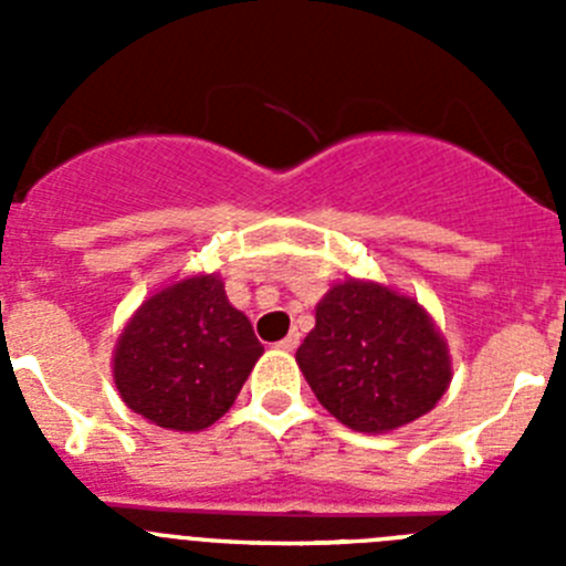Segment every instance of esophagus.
<instances>
[{
    "label": "esophagus",
    "instance_id": "esophagus-1",
    "mask_svg": "<svg viewBox=\"0 0 566 566\" xmlns=\"http://www.w3.org/2000/svg\"><path fill=\"white\" fill-rule=\"evenodd\" d=\"M300 345V334L297 332H292L289 334V337H283L277 343V348H283V352H294V348H297Z\"/></svg>",
    "mask_w": 566,
    "mask_h": 566
}]
</instances>
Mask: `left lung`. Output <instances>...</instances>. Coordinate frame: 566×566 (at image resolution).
<instances>
[{"label": "left lung", "mask_w": 566, "mask_h": 566, "mask_svg": "<svg viewBox=\"0 0 566 566\" xmlns=\"http://www.w3.org/2000/svg\"><path fill=\"white\" fill-rule=\"evenodd\" d=\"M300 371L332 417L388 433L424 417L451 385V357L413 297L365 280L337 283L297 348Z\"/></svg>", "instance_id": "obj_1"}]
</instances>
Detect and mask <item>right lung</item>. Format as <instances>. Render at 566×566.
Segmentation results:
<instances>
[{"label":"right lung","mask_w":566,"mask_h":566,"mask_svg":"<svg viewBox=\"0 0 566 566\" xmlns=\"http://www.w3.org/2000/svg\"><path fill=\"white\" fill-rule=\"evenodd\" d=\"M263 345L218 274L144 300L115 343V388L129 411L169 431H203L232 408Z\"/></svg>","instance_id":"add662e5"}]
</instances>
